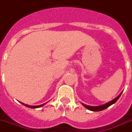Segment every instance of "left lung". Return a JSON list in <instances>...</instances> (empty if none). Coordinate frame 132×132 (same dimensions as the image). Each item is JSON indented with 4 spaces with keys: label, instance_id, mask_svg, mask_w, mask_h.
<instances>
[{
    "label": "left lung",
    "instance_id": "left-lung-1",
    "mask_svg": "<svg viewBox=\"0 0 132 132\" xmlns=\"http://www.w3.org/2000/svg\"><path fill=\"white\" fill-rule=\"evenodd\" d=\"M121 94H122V92L119 94V95L118 96H117V97H115L114 100H111V102H108V103L105 104H103V105H100V106H87V105L86 104H84L83 103H81V104H82V105H83L85 108H86V109H87L88 110H89V111H100L104 110V109H106V108H108L109 106H111L112 104L115 103V102L117 101V100L119 98V97L121 96Z\"/></svg>",
    "mask_w": 132,
    "mask_h": 132
}]
</instances>
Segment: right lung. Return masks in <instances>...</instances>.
Segmentation results:
<instances>
[{
  "mask_svg": "<svg viewBox=\"0 0 132 132\" xmlns=\"http://www.w3.org/2000/svg\"><path fill=\"white\" fill-rule=\"evenodd\" d=\"M21 104H22L23 105H24V106H26V107H28V108H30V109H36V108H40V107L43 106H44V105L45 104H43L41 105H38V106H30V105H28V104H25L22 103V102H20Z\"/></svg>",
  "mask_w": 132,
  "mask_h": 132,
  "instance_id": "1",
  "label": "right lung"
}]
</instances>
